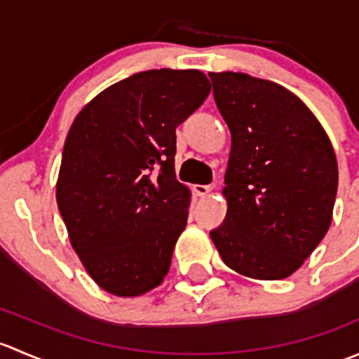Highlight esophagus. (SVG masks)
I'll return each instance as SVG.
<instances>
[{
  "mask_svg": "<svg viewBox=\"0 0 359 359\" xmlns=\"http://www.w3.org/2000/svg\"><path fill=\"white\" fill-rule=\"evenodd\" d=\"M212 189H213L212 186H201V184H196V186H194V193H196L200 198L208 196V194L212 193Z\"/></svg>",
  "mask_w": 359,
  "mask_h": 359,
  "instance_id": "esophagus-1",
  "label": "esophagus"
}]
</instances>
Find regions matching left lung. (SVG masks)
<instances>
[{"label": "left lung", "instance_id": "obj_1", "mask_svg": "<svg viewBox=\"0 0 359 359\" xmlns=\"http://www.w3.org/2000/svg\"><path fill=\"white\" fill-rule=\"evenodd\" d=\"M208 76L231 132L227 213L210 236L236 273L283 280L330 227L339 184L334 147L316 116L278 83L233 71Z\"/></svg>", "mask_w": 359, "mask_h": 359}]
</instances>
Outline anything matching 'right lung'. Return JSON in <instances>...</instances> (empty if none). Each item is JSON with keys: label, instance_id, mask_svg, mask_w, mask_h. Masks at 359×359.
<instances>
[{"label": "right lung", "instance_id": "right-lung-1", "mask_svg": "<svg viewBox=\"0 0 359 359\" xmlns=\"http://www.w3.org/2000/svg\"><path fill=\"white\" fill-rule=\"evenodd\" d=\"M210 90L196 69H151L114 83L76 116L57 205L72 248L102 290L142 295L168 273L191 203L175 177V128Z\"/></svg>", "mask_w": 359, "mask_h": 359}]
</instances>
